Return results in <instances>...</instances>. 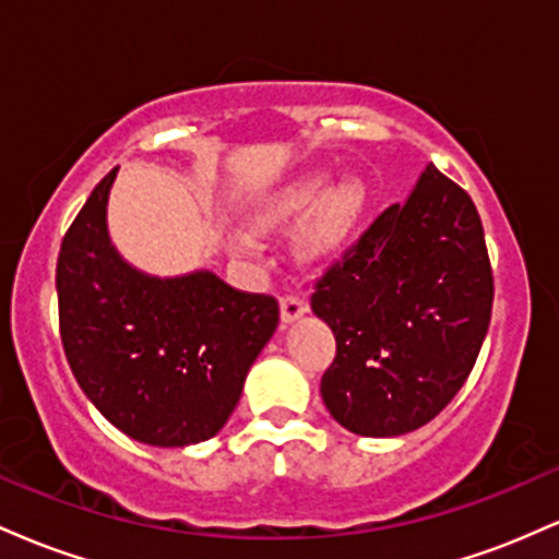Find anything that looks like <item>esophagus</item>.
Wrapping results in <instances>:
<instances>
[{
	"instance_id": "34e87169",
	"label": "esophagus",
	"mask_w": 559,
	"mask_h": 559,
	"mask_svg": "<svg viewBox=\"0 0 559 559\" xmlns=\"http://www.w3.org/2000/svg\"><path fill=\"white\" fill-rule=\"evenodd\" d=\"M307 312V301L301 297H294V294H284L281 297V320L284 323H294V320L301 318Z\"/></svg>"
}]
</instances>
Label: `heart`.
Here are the masks:
<instances>
[{
  "label": "heart",
  "instance_id": "heart-1",
  "mask_svg": "<svg viewBox=\"0 0 559 559\" xmlns=\"http://www.w3.org/2000/svg\"><path fill=\"white\" fill-rule=\"evenodd\" d=\"M368 202V191L357 178H344L329 189V173H310L288 186L262 210L258 217L260 228H284L288 223L307 217L305 228L297 236V249L307 262H331L349 247ZM241 247L252 241L241 239Z\"/></svg>",
  "mask_w": 559,
  "mask_h": 559
}]
</instances>
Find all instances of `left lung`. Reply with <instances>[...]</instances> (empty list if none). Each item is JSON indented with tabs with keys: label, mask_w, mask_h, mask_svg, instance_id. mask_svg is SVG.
Wrapping results in <instances>:
<instances>
[{
	"label": "left lung",
	"mask_w": 559,
	"mask_h": 559,
	"mask_svg": "<svg viewBox=\"0 0 559 559\" xmlns=\"http://www.w3.org/2000/svg\"><path fill=\"white\" fill-rule=\"evenodd\" d=\"M491 301L476 204L428 165L316 281L312 312L336 336L320 381L333 420L373 439L433 420L476 365Z\"/></svg>",
	"instance_id": "left-lung-1"
}]
</instances>
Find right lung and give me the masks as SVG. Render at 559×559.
Instances as JSON below:
<instances>
[{"label":"right lung","mask_w":559,"mask_h":559,"mask_svg":"<svg viewBox=\"0 0 559 559\" xmlns=\"http://www.w3.org/2000/svg\"><path fill=\"white\" fill-rule=\"evenodd\" d=\"M118 168L94 186L57 258L66 357L115 428L152 447H189L226 426L243 378L278 325V301L215 273H139L107 236Z\"/></svg>","instance_id":"add662e5"}]
</instances>
